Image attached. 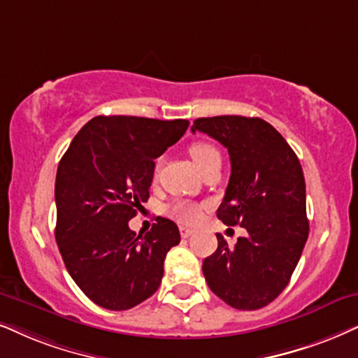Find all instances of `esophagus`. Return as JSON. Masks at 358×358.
<instances>
[{"mask_svg":"<svg viewBox=\"0 0 358 358\" xmlns=\"http://www.w3.org/2000/svg\"><path fill=\"white\" fill-rule=\"evenodd\" d=\"M193 233H194L193 229L185 228V226H182V228H180V234H182V238H188V236H192Z\"/></svg>","mask_w":358,"mask_h":358,"instance_id":"obj_1","label":"esophagus"}]
</instances>
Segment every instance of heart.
<instances>
[{"instance_id": "1", "label": "heart", "mask_w": 358, "mask_h": 358, "mask_svg": "<svg viewBox=\"0 0 358 358\" xmlns=\"http://www.w3.org/2000/svg\"><path fill=\"white\" fill-rule=\"evenodd\" d=\"M189 155H192L194 165L200 169V171L205 170L211 162L220 160V152L208 142L192 143V147H189ZM158 169H160V158L155 162V173L158 171ZM166 215H169L170 218L178 221V223L194 224L201 218V208L194 205L192 201L180 200V201L171 203V205L166 208Z\"/></svg>"}]
</instances>
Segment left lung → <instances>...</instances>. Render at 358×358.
<instances>
[{
  "label": "left lung",
  "instance_id": "obj_1",
  "mask_svg": "<svg viewBox=\"0 0 358 358\" xmlns=\"http://www.w3.org/2000/svg\"><path fill=\"white\" fill-rule=\"evenodd\" d=\"M192 132L208 134L228 148L231 176L216 216L248 231L234 248L216 234L218 250L203 261V274L226 304L261 309L286 289L309 236L299 158L259 117H201Z\"/></svg>",
  "mask_w": 358,
  "mask_h": 358
}]
</instances>
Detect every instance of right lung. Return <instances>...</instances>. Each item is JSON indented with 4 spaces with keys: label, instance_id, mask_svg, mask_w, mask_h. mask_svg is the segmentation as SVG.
Wrapping results in <instances>:
<instances>
[{
    "label": "right lung",
    "instance_id": "right-lung-1",
    "mask_svg": "<svg viewBox=\"0 0 358 358\" xmlns=\"http://www.w3.org/2000/svg\"><path fill=\"white\" fill-rule=\"evenodd\" d=\"M183 119L99 115L62 155L56 175V243L71 278L108 310H127L160 287L164 261L180 243L171 220L150 231L129 228L150 196L155 158L187 132Z\"/></svg>",
    "mask_w": 358,
    "mask_h": 358
}]
</instances>
